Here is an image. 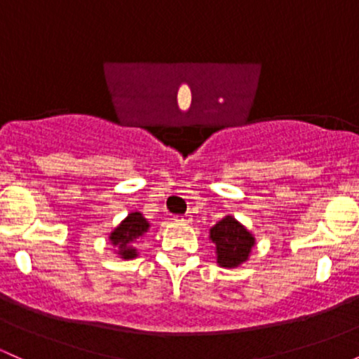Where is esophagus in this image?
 <instances>
[{
    "label": "esophagus",
    "instance_id": "esophagus-1",
    "mask_svg": "<svg viewBox=\"0 0 359 359\" xmlns=\"http://www.w3.org/2000/svg\"><path fill=\"white\" fill-rule=\"evenodd\" d=\"M175 222H180V223H191V222H192V216H191V215L175 216Z\"/></svg>",
    "mask_w": 359,
    "mask_h": 359
}]
</instances>
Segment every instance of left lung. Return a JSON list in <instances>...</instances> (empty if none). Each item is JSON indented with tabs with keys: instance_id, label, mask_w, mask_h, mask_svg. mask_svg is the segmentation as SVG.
<instances>
[{
	"instance_id": "left-lung-1",
	"label": "left lung",
	"mask_w": 359,
	"mask_h": 359,
	"mask_svg": "<svg viewBox=\"0 0 359 359\" xmlns=\"http://www.w3.org/2000/svg\"><path fill=\"white\" fill-rule=\"evenodd\" d=\"M210 240L215 243L216 262L219 267L233 269L249 261L255 245L254 235L233 216H224L210 230Z\"/></svg>"
}]
</instances>
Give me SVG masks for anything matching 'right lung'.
<instances>
[{
  "instance_id": "obj_1",
  "label": "right lung",
  "mask_w": 359,
  "mask_h": 359,
  "mask_svg": "<svg viewBox=\"0 0 359 359\" xmlns=\"http://www.w3.org/2000/svg\"><path fill=\"white\" fill-rule=\"evenodd\" d=\"M149 230V223L147 222L140 211H133L117 224L109 235L110 243L116 247V254L124 261H131L137 257L136 242Z\"/></svg>"
}]
</instances>
